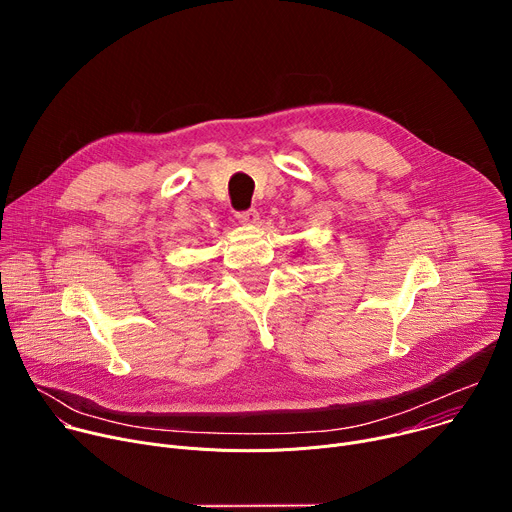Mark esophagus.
I'll return each instance as SVG.
<instances>
[{"label":"esophagus","mask_w":512,"mask_h":512,"mask_svg":"<svg viewBox=\"0 0 512 512\" xmlns=\"http://www.w3.org/2000/svg\"><path fill=\"white\" fill-rule=\"evenodd\" d=\"M237 218H239V223H243V225H257L259 223V212L255 208H249V210L237 212Z\"/></svg>","instance_id":"esophagus-1"}]
</instances>
